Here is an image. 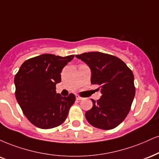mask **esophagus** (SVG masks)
Returning a JSON list of instances; mask_svg holds the SVG:
<instances>
[{
    "label": "esophagus",
    "instance_id": "34e87169",
    "mask_svg": "<svg viewBox=\"0 0 159 159\" xmlns=\"http://www.w3.org/2000/svg\"><path fill=\"white\" fill-rule=\"evenodd\" d=\"M75 97H76V99H77V100H82V99H83V98H82V97H81L80 96V95H75Z\"/></svg>",
    "mask_w": 159,
    "mask_h": 159
}]
</instances>
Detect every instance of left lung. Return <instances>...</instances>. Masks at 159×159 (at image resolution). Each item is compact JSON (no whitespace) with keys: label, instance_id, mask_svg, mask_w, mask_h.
I'll list each match as a JSON object with an SVG mask.
<instances>
[{"label":"left lung","instance_id":"8db88e82","mask_svg":"<svg viewBox=\"0 0 159 159\" xmlns=\"http://www.w3.org/2000/svg\"><path fill=\"white\" fill-rule=\"evenodd\" d=\"M85 62L92 72L91 84L100 86L102 95L86 112L87 121L101 129H111L119 125L130 110L135 94L134 75L121 59L99 52L75 55Z\"/></svg>","mask_w":159,"mask_h":159}]
</instances>
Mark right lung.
Instances as JSON below:
<instances>
[{
    "label": "right lung",
    "instance_id": "1",
    "mask_svg": "<svg viewBox=\"0 0 159 159\" xmlns=\"http://www.w3.org/2000/svg\"><path fill=\"white\" fill-rule=\"evenodd\" d=\"M75 55L61 57L43 54L23 63L15 76V97L27 119L41 129H51L66 120L75 101L70 93L63 97L55 85L61 81V72Z\"/></svg>",
    "mask_w": 159,
    "mask_h": 159
}]
</instances>
